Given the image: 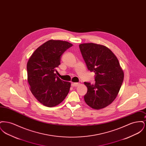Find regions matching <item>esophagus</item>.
<instances>
[{
	"mask_svg": "<svg viewBox=\"0 0 146 146\" xmlns=\"http://www.w3.org/2000/svg\"><path fill=\"white\" fill-rule=\"evenodd\" d=\"M71 85L73 87H76V86H79L80 85V83H72Z\"/></svg>",
	"mask_w": 146,
	"mask_h": 146,
	"instance_id": "1",
	"label": "esophagus"
}]
</instances>
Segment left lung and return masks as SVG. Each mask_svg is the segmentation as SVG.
<instances>
[{"mask_svg": "<svg viewBox=\"0 0 146 146\" xmlns=\"http://www.w3.org/2000/svg\"><path fill=\"white\" fill-rule=\"evenodd\" d=\"M88 69L95 73V83L84 82L88 88L86 104L101 110L111 104L117 96L124 80V72L117 57L109 48L95 43L79 45Z\"/></svg>", "mask_w": 146, "mask_h": 146, "instance_id": "obj_1", "label": "left lung"}]
</instances>
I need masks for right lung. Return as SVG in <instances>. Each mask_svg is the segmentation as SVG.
I'll return each mask as SVG.
<instances>
[{
  "label": "right lung",
  "mask_w": 146,
  "mask_h": 146,
  "mask_svg": "<svg viewBox=\"0 0 146 146\" xmlns=\"http://www.w3.org/2000/svg\"><path fill=\"white\" fill-rule=\"evenodd\" d=\"M73 45L60 40H49L35 50L27 64L30 90L42 104L52 107L68 95L70 83L61 80L55 73L63 52Z\"/></svg>",
  "instance_id": "right-lung-1"
}]
</instances>
